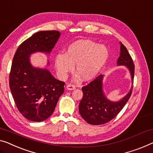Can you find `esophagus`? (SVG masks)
<instances>
[{"label": "esophagus", "mask_w": 153, "mask_h": 153, "mask_svg": "<svg viewBox=\"0 0 153 153\" xmlns=\"http://www.w3.org/2000/svg\"><path fill=\"white\" fill-rule=\"evenodd\" d=\"M66 88H67V90L72 91V90H74L75 88H76V86H75L74 85H72V84H68V85L66 86Z\"/></svg>", "instance_id": "obj_1"}]
</instances>
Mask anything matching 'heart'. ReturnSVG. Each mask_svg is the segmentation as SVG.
<instances>
[{
    "instance_id": "obj_1",
    "label": "heart",
    "mask_w": 153,
    "mask_h": 153,
    "mask_svg": "<svg viewBox=\"0 0 153 153\" xmlns=\"http://www.w3.org/2000/svg\"><path fill=\"white\" fill-rule=\"evenodd\" d=\"M108 58V51L105 46L90 40H79L67 47L65 54H57L54 62L60 79H65L75 65L77 73L74 79L82 77L83 80L88 81L98 74Z\"/></svg>"
}]
</instances>
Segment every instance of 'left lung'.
<instances>
[{"label":"left lung","instance_id":"left-lung-1","mask_svg":"<svg viewBox=\"0 0 153 153\" xmlns=\"http://www.w3.org/2000/svg\"><path fill=\"white\" fill-rule=\"evenodd\" d=\"M120 54L117 66H124L129 71L132 86L128 93L118 101H111L106 96L103 89L104 76L100 75L87 86L82 88L83 97L79 104V113L82 117L91 125H100L113 120L124 108L133 90L135 66L128 50L120 42Z\"/></svg>","mask_w":153,"mask_h":153}]
</instances>
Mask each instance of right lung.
<instances>
[{"instance_id": "right-lung-1", "label": "right lung", "mask_w": 153, "mask_h": 153, "mask_svg": "<svg viewBox=\"0 0 153 153\" xmlns=\"http://www.w3.org/2000/svg\"><path fill=\"white\" fill-rule=\"evenodd\" d=\"M58 31H40L18 47L13 58L10 88L20 113L26 119L42 122L53 114L63 94L65 82L58 80L47 69L33 67L30 57L40 52L50 54L60 36Z\"/></svg>"}]
</instances>
